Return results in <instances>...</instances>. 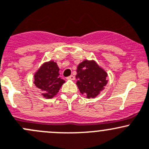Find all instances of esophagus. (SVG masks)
Returning a JSON list of instances; mask_svg holds the SVG:
<instances>
[{
    "label": "esophagus",
    "instance_id": "obj_1",
    "mask_svg": "<svg viewBox=\"0 0 149 149\" xmlns=\"http://www.w3.org/2000/svg\"><path fill=\"white\" fill-rule=\"evenodd\" d=\"M67 79H71V80H74V79H75V77H74V75H70V76L67 77Z\"/></svg>",
    "mask_w": 149,
    "mask_h": 149
}]
</instances>
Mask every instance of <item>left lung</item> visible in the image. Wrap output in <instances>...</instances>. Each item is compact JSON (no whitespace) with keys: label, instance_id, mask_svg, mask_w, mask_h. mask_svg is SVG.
<instances>
[{"label":"left lung","instance_id":"1","mask_svg":"<svg viewBox=\"0 0 149 149\" xmlns=\"http://www.w3.org/2000/svg\"><path fill=\"white\" fill-rule=\"evenodd\" d=\"M107 74L94 61H85L78 65L77 69V85L81 93L87 98H94L107 85Z\"/></svg>","mask_w":149,"mask_h":149}]
</instances>
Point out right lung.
Returning <instances> with one entry per match:
<instances>
[{
	"label": "right lung",
	"mask_w": 149,
	"mask_h": 149,
	"mask_svg": "<svg viewBox=\"0 0 149 149\" xmlns=\"http://www.w3.org/2000/svg\"><path fill=\"white\" fill-rule=\"evenodd\" d=\"M59 69L56 63L49 61L44 64L35 75V85L42 91L45 98H51L56 95L64 82L59 77Z\"/></svg>",
	"instance_id": "right-lung-1"
}]
</instances>
